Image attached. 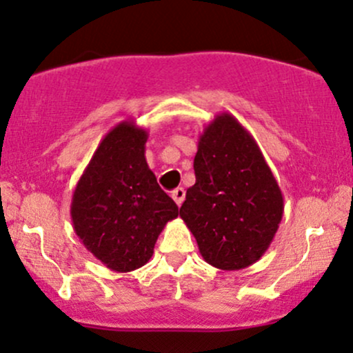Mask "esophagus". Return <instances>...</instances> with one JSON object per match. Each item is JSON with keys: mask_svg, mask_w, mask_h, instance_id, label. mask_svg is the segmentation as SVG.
Listing matches in <instances>:
<instances>
[{"mask_svg": "<svg viewBox=\"0 0 353 353\" xmlns=\"http://www.w3.org/2000/svg\"><path fill=\"white\" fill-rule=\"evenodd\" d=\"M171 197L174 199V202H176L177 205L181 207V203L184 202V199H185V190L182 189V188L174 189V190H172V194H171Z\"/></svg>", "mask_w": 353, "mask_h": 353, "instance_id": "34e87169", "label": "esophagus"}]
</instances>
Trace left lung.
<instances>
[{
    "label": "left lung",
    "instance_id": "8db88e82",
    "mask_svg": "<svg viewBox=\"0 0 353 353\" xmlns=\"http://www.w3.org/2000/svg\"><path fill=\"white\" fill-rule=\"evenodd\" d=\"M194 171L181 219L203 260L225 271L256 263L278 232L284 201L256 141L233 114H217L199 136Z\"/></svg>",
    "mask_w": 353,
    "mask_h": 353
}]
</instances>
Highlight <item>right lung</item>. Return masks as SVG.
I'll list each match as a JSON object with an SVG mask.
<instances>
[{"mask_svg": "<svg viewBox=\"0 0 353 353\" xmlns=\"http://www.w3.org/2000/svg\"><path fill=\"white\" fill-rule=\"evenodd\" d=\"M148 131L134 121L110 130L72 195L70 217L85 248L117 273L151 260L165 223L179 215L146 163Z\"/></svg>", "mask_w": 353, "mask_h": 353, "instance_id": "add662e5", "label": "right lung"}]
</instances>
